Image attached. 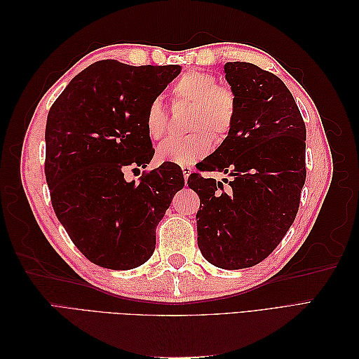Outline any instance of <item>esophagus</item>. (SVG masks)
Returning a JSON list of instances; mask_svg holds the SVG:
<instances>
[{
    "instance_id": "obj_1",
    "label": "esophagus",
    "mask_w": 359,
    "mask_h": 359,
    "mask_svg": "<svg viewBox=\"0 0 359 359\" xmlns=\"http://www.w3.org/2000/svg\"><path fill=\"white\" fill-rule=\"evenodd\" d=\"M181 170H182V175H184V178H189V175H190V173L193 172V169H191V166H182L181 168Z\"/></svg>"
}]
</instances>
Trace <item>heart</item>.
I'll use <instances>...</instances> for the list:
<instances>
[{
  "instance_id": "heart-1",
  "label": "heart",
  "mask_w": 359,
  "mask_h": 359,
  "mask_svg": "<svg viewBox=\"0 0 359 359\" xmlns=\"http://www.w3.org/2000/svg\"><path fill=\"white\" fill-rule=\"evenodd\" d=\"M173 103L190 104L187 128L191 133L169 137L157 148L161 163L189 166L210 153L214 140L223 142L231 135L238 115L236 93L231 85L217 82L205 70L191 69L182 73L172 86ZM148 136L158 140L166 135L168 112L160 99L151 102L145 114Z\"/></svg>"
}]
</instances>
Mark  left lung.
I'll return each mask as SVG.
<instances>
[{
  "mask_svg": "<svg viewBox=\"0 0 359 359\" xmlns=\"http://www.w3.org/2000/svg\"><path fill=\"white\" fill-rule=\"evenodd\" d=\"M236 93L231 135L198 165L201 172L229 173V190L201 173L189 177L199 194L198 245L223 269L262 262L295 220L306 182V124L287 86L252 62H226Z\"/></svg>",
  "mask_w": 359,
  "mask_h": 359,
  "instance_id": "8db88e82",
  "label": "left lung"
}]
</instances>
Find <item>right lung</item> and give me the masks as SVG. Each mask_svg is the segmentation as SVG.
Listing matches in <instances>:
<instances>
[{
    "label": "right lung",
    "instance_id": "add662e5",
    "mask_svg": "<svg viewBox=\"0 0 359 359\" xmlns=\"http://www.w3.org/2000/svg\"><path fill=\"white\" fill-rule=\"evenodd\" d=\"M180 66H128L103 60L74 76L46 121L45 175L52 208L73 244L93 264L132 269L156 248V227L184 187L178 166L147 168L154 148L145 128L148 104Z\"/></svg>",
    "mask_w": 359,
    "mask_h": 359
}]
</instances>
